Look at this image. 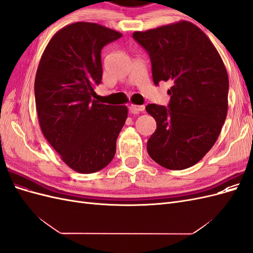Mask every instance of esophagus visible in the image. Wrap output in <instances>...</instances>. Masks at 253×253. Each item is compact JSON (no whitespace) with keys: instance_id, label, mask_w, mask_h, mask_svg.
I'll list each match as a JSON object with an SVG mask.
<instances>
[{"instance_id":"esophagus-1","label":"esophagus","mask_w":253,"mask_h":253,"mask_svg":"<svg viewBox=\"0 0 253 253\" xmlns=\"http://www.w3.org/2000/svg\"><path fill=\"white\" fill-rule=\"evenodd\" d=\"M129 111L132 113H139L144 111V105H137V104H131L129 105Z\"/></svg>"}]
</instances>
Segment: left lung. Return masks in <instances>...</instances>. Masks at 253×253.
Instances as JSON below:
<instances>
[{"instance_id": "left-lung-1", "label": "left lung", "mask_w": 253, "mask_h": 253, "mask_svg": "<svg viewBox=\"0 0 253 253\" xmlns=\"http://www.w3.org/2000/svg\"><path fill=\"white\" fill-rule=\"evenodd\" d=\"M133 38L149 53L155 85L172 83L168 108H145L157 124L148 140L149 155L166 169H187L210 151L227 117L223 60L203 30L187 21L135 32Z\"/></svg>"}]
</instances>
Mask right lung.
I'll return each mask as SVG.
<instances>
[{
    "instance_id": "obj_1",
    "label": "right lung",
    "mask_w": 253,
    "mask_h": 253,
    "mask_svg": "<svg viewBox=\"0 0 253 253\" xmlns=\"http://www.w3.org/2000/svg\"><path fill=\"white\" fill-rule=\"evenodd\" d=\"M121 36L96 23H73L51 38L38 66L35 98L42 133L79 173L100 171L112 162L127 117L126 105L93 100L102 79L101 49Z\"/></svg>"
}]
</instances>
